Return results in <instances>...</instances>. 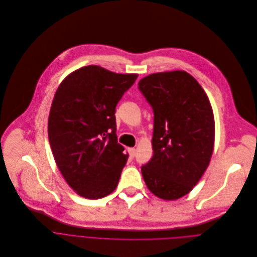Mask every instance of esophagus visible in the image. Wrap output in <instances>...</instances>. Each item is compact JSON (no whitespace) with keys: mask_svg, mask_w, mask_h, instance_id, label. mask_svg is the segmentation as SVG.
<instances>
[{"mask_svg":"<svg viewBox=\"0 0 257 257\" xmlns=\"http://www.w3.org/2000/svg\"><path fill=\"white\" fill-rule=\"evenodd\" d=\"M128 152H129V155L130 157H134L135 156V153H136V149L135 148H128Z\"/></svg>","mask_w":257,"mask_h":257,"instance_id":"34e87169","label":"esophagus"}]
</instances>
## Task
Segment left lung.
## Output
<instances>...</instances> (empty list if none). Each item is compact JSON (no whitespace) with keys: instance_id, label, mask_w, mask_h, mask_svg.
I'll return each instance as SVG.
<instances>
[{"instance_id":"8db88e82","label":"left lung","mask_w":257,"mask_h":257,"mask_svg":"<svg viewBox=\"0 0 257 257\" xmlns=\"http://www.w3.org/2000/svg\"><path fill=\"white\" fill-rule=\"evenodd\" d=\"M138 89L154 114L152 158L141 167L156 197L173 201L189 194L201 180L214 149L215 120L200 83L187 71L149 74Z\"/></svg>"}]
</instances>
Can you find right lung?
Returning a JSON list of instances; mask_svg holds the SVG:
<instances>
[{"mask_svg":"<svg viewBox=\"0 0 257 257\" xmlns=\"http://www.w3.org/2000/svg\"><path fill=\"white\" fill-rule=\"evenodd\" d=\"M138 74L88 65L68 74L54 95L48 138L68 186L85 199L110 195L128 154L117 142L116 106Z\"/></svg>","mask_w":257,"mask_h":257,"instance_id":"add662e5","label":"right lung"}]
</instances>
